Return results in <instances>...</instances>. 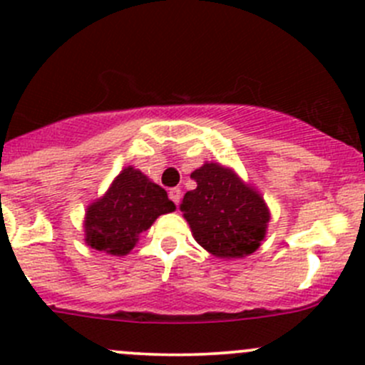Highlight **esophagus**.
Returning <instances> with one entry per match:
<instances>
[{
	"label": "esophagus",
	"instance_id": "1",
	"mask_svg": "<svg viewBox=\"0 0 365 365\" xmlns=\"http://www.w3.org/2000/svg\"><path fill=\"white\" fill-rule=\"evenodd\" d=\"M169 200H171L175 205H178L180 200H182V190H180L178 187H175V189H169Z\"/></svg>",
	"mask_w": 365,
	"mask_h": 365
}]
</instances>
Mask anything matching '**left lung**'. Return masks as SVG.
Returning a JSON list of instances; mask_svg holds the SVG:
<instances>
[{
  "label": "left lung",
  "instance_id": "obj_1",
  "mask_svg": "<svg viewBox=\"0 0 365 365\" xmlns=\"http://www.w3.org/2000/svg\"><path fill=\"white\" fill-rule=\"evenodd\" d=\"M190 178L197 187L183 196L180 210L197 244L224 259L256 251L270 220L261 194L217 162H206Z\"/></svg>",
  "mask_w": 365,
  "mask_h": 365
}]
</instances>
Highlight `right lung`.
<instances>
[{
    "mask_svg": "<svg viewBox=\"0 0 365 365\" xmlns=\"http://www.w3.org/2000/svg\"><path fill=\"white\" fill-rule=\"evenodd\" d=\"M168 192L132 165L114 178L108 192L91 203L84 219L86 244L113 256H125L155 219L175 212Z\"/></svg>",
    "mask_w": 365,
    "mask_h": 365,
    "instance_id": "right-lung-1",
    "label": "right lung"
}]
</instances>
